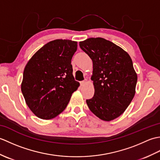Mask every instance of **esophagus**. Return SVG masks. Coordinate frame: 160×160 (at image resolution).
I'll list each match as a JSON object with an SVG mask.
<instances>
[{
	"label": "esophagus",
	"instance_id": "esophagus-1",
	"mask_svg": "<svg viewBox=\"0 0 160 160\" xmlns=\"http://www.w3.org/2000/svg\"><path fill=\"white\" fill-rule=\"evenodd\" d=\"M87 82V79H84V80H83V81H81V82H80V85L81 86H84L86 84Z\"/></svg>",
	"mask_w": 160,
	"mask_h": 160
}]
</instances>
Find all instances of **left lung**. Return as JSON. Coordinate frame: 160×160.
I'll return each mask as SVG.
<instances>
[{
    "mask_svg": "<svg viewBox=\"0 0 160 160\" xmlns=\"http://www.w3.org/2000/svg\"><path fill=\"white\" fill-rule=\"evenodd\" d=\"M93 62L95 93L87 100L90 111L109 122L124 113L135 94L138 76L128 53L102 38H90L79 43Z\"/></svg>",
    "mask_w": 160,
    "mask_h": 160,
    "instance_id": "obj_1",
    "label": "left lung"
}]
</instances>
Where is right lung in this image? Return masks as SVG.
<instances>
[{
	"label": "right lung",
	"mask_w": 160,
	"mask_h": 160,
	"mask_svg": "<svg viewBox=\"0 0 160 160\" xmlns=\"http://www.w3.org/2000/svg\"><path fill=\"white\" fill-rule=\"evenodd\" d=\"M77 42L57 39L33 54L23 71L21 91L29 109L42 120H51L65 109L80 83L73 76L71 58Z\"/></svg>",
	"instance_id": "right-lung-1"
}]
</instances>
